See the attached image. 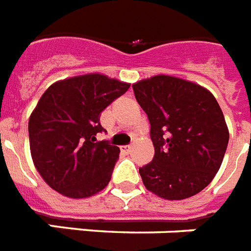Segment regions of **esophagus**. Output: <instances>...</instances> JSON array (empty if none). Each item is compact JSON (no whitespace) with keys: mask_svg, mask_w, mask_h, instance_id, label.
<instances>
[{"mask_svg":"<svg viewBox=\"0 0 251 251\" xmlns=\"http://www.w3.org/2000/svg\"><path fill=\"white\" fill-rule=\"evenodd\" d=\"M131 149H132V146H131V145L120 146V150H122V151H123V153H126V154L129 153V151H131Z\"/></svg>","mask_w":251,"mask_h":251,"instance_id":"esophagus-1","label":"esophagus"}]
</instances>
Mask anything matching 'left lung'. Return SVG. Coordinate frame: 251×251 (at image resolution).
I'll use <instances>...</instances> for the list:
<instances>
[{"label":"left lung","instance_id":"1","mask_svg":"<svg viewBox=\"0 0 251 251\" xmlns=\"http://www.w3.org/2000/svg\"><path fill=\"white\" fill-rule=\"evenodd\" d=\"M148 115L154 158L140 168L149 192L170 201L196 196L212 181L229 131L211 92L189 80L155 75L132 85Z\"/></svg>","mask_w":251,"mask_h":251}]
</instances>
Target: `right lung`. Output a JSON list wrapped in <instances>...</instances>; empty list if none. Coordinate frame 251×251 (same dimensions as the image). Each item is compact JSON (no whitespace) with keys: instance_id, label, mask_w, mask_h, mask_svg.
<instances>
[{"instance_id":"add662e5","label":"right lung","mask_w":251,"mask_h":251,"mask_svg":"<svg viewBox=\"0 0 251 251\" xmlns=\"http://www.w3.org/2000/svg\"><path fill=\"white\" fill-rule=\"evenodd\" d=\"M129 87L96 72L55 81L44 92L28 133L33 164L51 189L79 200L107 186L120 150L97 141L100 114Z\"/></svg>"}]
</instances>
